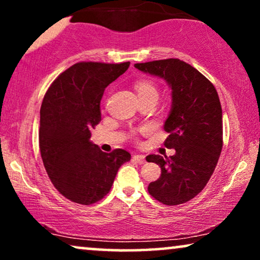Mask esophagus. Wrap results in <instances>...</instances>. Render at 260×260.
<instances>
[{
	"label": "esophagus",
	"mask_w": 260,
	"mask_h": 260,
	"mask_svg": "<svg viewBox=\"0 0 260 260\" xmlns=\"http://www.w3.org/2000/svg\"><path fill=\"white\" fill-rule=\"evenodd\" d=\"M133 158L137 163H140V165H143V163H145V156H143V155H134Z\"/></svg>",
	"instance_id": "1"
}]
</instances>
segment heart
Returning <instances> with one entry per match:
<instances>
[{"label": "heart", "mask_w": 260, "mask_h": 260, "mask_svg": "<svg viewBox=\"0 0 260 260\" xmlns=\"http://www.w3.org/2000/svg\"><path fill=\"white\" fill-rule=\"evenodd\" d=\"M138 97H143V95L149 94H157V88H156L155 84L150 80H140L135 85Z\"/></svg>", "instance_id": "b5f03b06"}]
</instances>
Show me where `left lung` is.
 <instances>
[{
    "label": "left lung",
    "mask_w": 260,
    "mask_h": 260,
    "mask_svg": "<svg viewBox=\"0 0 260 260\" xmlns=\"http://www.w3.org/2000/svg\"><path fill=\"white\" fill-rule=\"evenodd\" d=\"M137 70L165 79L172 87V110L165 123V145L175 155L147 156L161 167L149 184L152 198L168 206L189 201L204 189L222 149V110L214 85L189 63L165 59L135 63Z\"/></svg>",
    "instance_id": "left-lung-1"
}]
</instances>
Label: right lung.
Returning <instances> with one entry per match:
<instances>
[{"mask_svg":"<svg viewBox=\"0 0 260 260\" xmlns=\"http://www.w3.org/2000/svg\"><path fill=\"white\" fill-rule=\"evenodd\" d=\"M130 62L74 63L53 81L40 110L39 148L45 169L61 195L80 205L102 200L111 189L119 167L130 161L124 149L110 154L90 141L101 122L105 88Z\"/></svg>","mask_w":260,"mask_h":260,"instance_id":"1","label":"right lung"}]
</instances>
